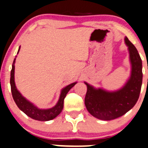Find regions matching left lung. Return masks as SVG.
<instances>
[{"label": "left lung", "instance_id": "left-lung-1", "mask_svg": "<svg viewBox=\"0 0 148 148\" xmlns=\"http://www.w3.org/2000/svg\"><path fill=\"white\" fill-rule=\"evenodd\" d=\"M131 64V77L126 84L116 91H107L95 88L86 82L87 92L85 105L94 117L109 121L120 117L129 112L137 103L140 95L143 81L142 60L134 44L125 37Z\"/></svg>", "mask_w": 148, "mask_h": 148}]
</instances>
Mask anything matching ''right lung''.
<instances>
[{"label": "right lung", "mask_w": 148, "mask_h": 148, "mask_svg": "<svg viewBox=\"0 0 148 148\" xmlns=\"http://www.w3.org/2000/svg\"><path fill=\"white\" fill-rule=\"evenodd\" d=\"M19 50H20V46H19L17 53H19ZM15 60L16 58H14L10 73V86L12 98H13L16 105H17L19 110H22L27 116L33 119L41 121H46L56 118L57 116H58L60 114L62 110L63 107H64V100L65 98L66 94L71 88L77 84V82L72 83V84L66 86L61 90L59 100L53 108L50 109H38L34 105L28 101L25 98H24L16 88L15 83H14V62H15Z\"/></svg>", "instance_id": "1"}]
</instances>
